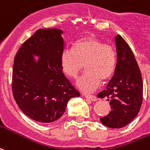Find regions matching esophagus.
<instances>
[{"label":"esophagus","instance_id":"esophagus-1","mask_svg":"<svg viewBox=\"0 0 150 150\" xmlns=\"http://www.w3.org/2000/svg\"><path fill=\"white\" fill-rule=\"evenodd\" d=\"M83 95L84 97H86L87 98L91 99V101H97V98H96V96H95V95H86V94H83Z\"/></svg>","mask_w":150,"mask_h":150}]
</instances>
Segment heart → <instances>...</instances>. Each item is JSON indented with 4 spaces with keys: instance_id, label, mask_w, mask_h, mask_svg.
I'll return each instance as SVG.
<instances>
[{
    "instance_id": "obj_1",
    "label": "heart",
    "mask_w": 150,
    "mask_h": 150,
    "mask_svg": "<svg viewBox=\"0 0 150 150\" xmlns=\"http://www.w3.org/2000/svg\"><path fill=\"white\" fill-rule=\"evenodd\" d=\"M60 64L64 73L73 79L77 78L85 67L86 71L77 85L83 91L91 92L99 86L101 79L107 80L114 74L117 55L111 45L88 37L75 42L73 48H65L61 54Z\"/></svg>"
}]
</instances>
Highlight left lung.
<instances>
[{
  "label": "left lung",
  "mask_w": 150,
  "mask_h": 150,
  "mask_svg": "<svg viewBox=\"0 0 150 150\" xmlns=\"http://www.w3.org/2000/svg\"><path fill=\"white\" fill-rule=\"evenodd\" d=\"M117 64L115 75L106 90L98 94L100 98L106 97L111 111L100 121L110 128H122L134 120L140 110L143 98L142 74L136 59L126 40L115 37Z\"/></svg>",
  "instance_id": "1"
}]
</instances>
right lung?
<instances>
[{
	"mask_svg": "<svg viewBox=\"0 0 150 150\" xmlns=\"http://www.w3.org/2000/svg\"><path fill=\"white\" fill-rule=\"evenodd\" d=\"M62 33L57 28L37 30L22 44L14 59V99L24 115L40 122L59 119L70 98L80 95L62 71ZM33 54L39 55L37 62Z\"/></svg>",
	"mask_w": 150,
	"mask_h": 150,
	"instance_id": "add662e5",
	"label": "right lung"
}]
</instances>
